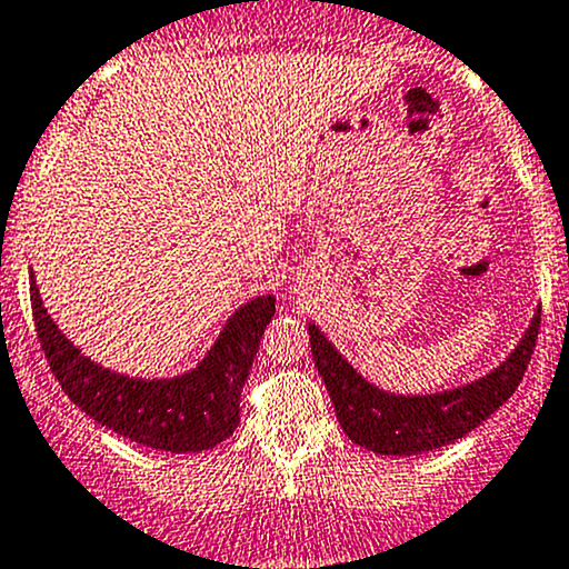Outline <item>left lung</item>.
Instances as JSON below:
<instances>
[{
	"instance_id": "left-lung-1",
	"label": "left lung",
	"mask_w": 569,
	"mask_h": 569,
	"mask_svg": "<svg viewBox=\"0 0 569 569\" xmlns=\"http://www.w3.org/2000/svg\"><path fill=\"white\" fill-rule=\"evenodd\" d=\"M540 331V309L531 317L518 345L499 366L472 382L437 393H390L366 380L341 356L315 322H309V345L317 371L331 396L336 418L347 437L380 456H418L445 448L478 429L516 393Z\"/></svg>"
}]
</instances>
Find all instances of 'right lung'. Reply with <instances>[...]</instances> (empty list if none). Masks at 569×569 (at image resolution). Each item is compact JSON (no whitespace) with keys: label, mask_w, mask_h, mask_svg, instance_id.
I'll return each instance as SVG.
<instances>
[{"label":"right lung","mask_w":569,"mask_h":569,"mask_svg":"<svg viewBox=\"0 0 569 569\" xmlns=\"http://www.w3.org/2000/svg\"><path fill=\"white\" fill-rule=\"evenodd\" d=\"M29 287L34 326L51 371L72 405L97 423L164 453L211 450L238 429V396L260 350L262 331L277 311V298L254 296L241 303L194 369L146 380L83 356L42 307L32 271Z\"/></svg>","instance_id":"right-lung-1"}]
</instances>
